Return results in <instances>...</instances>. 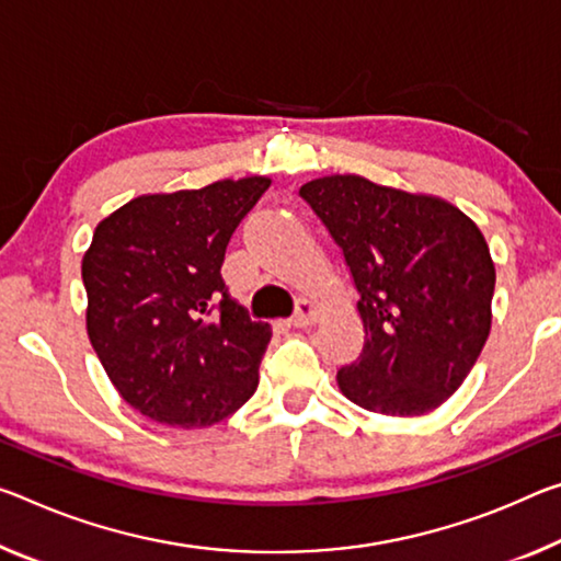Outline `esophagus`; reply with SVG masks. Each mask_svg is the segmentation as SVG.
Returning <instances> with one entry per match:
<instances>
[{"label":"esophagus","mask_w":561,"mask_h":561,"mask_svg":"<svg viewBox=\"0 0 561 561\" xmlns=\"http://www.w3.org/2000/svg\"><path fill=\"white\" fill-rule=\"evenodd\" d=\"M317 319V305L312 299H299L297 301V312H295V317L289 319V324L291 327H297V329H305V327H309Z\"/></svg>","instance_id":"34e87169"}]
</instances>
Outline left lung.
Listing matches in <instances>:
<instances>
[{
	"label": "left lung",
	"instance_id": "1",
	"mask_svg": "<svg viewBox=\"0 0 561 561\" xmlns=\"http://www.w3.org/2000/svg\"><path fill=\"white\" fill-rule=\"evenodd\" d=\"M350 266L364 327L340 392L369 412L420 416L457 392L492 329L494 262L455 204L359 174L301 184Z\"/></svg>",
	"mask_w": 561,
	"mask_h": 561
}]
</instances>
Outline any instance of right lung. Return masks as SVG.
Listing matches in <instances>:
<instances>
[{"instance_id":"add662e5","label":"right lung","mask_w":561,"mask_h":561,"mask_svg":"<svg viewBox=\"0 0 561 561\" xmlns=\"http://www.w3.org/2000/svg\"><path fill=\"white\" fill-rule=\"evenodd\" d=\"M270 176L141 194L94 229L82 256L87 334L106 377L139 414L199 430L260 385L272 329L229 299L221 262Z\"/></svg>"}]
</instances>
